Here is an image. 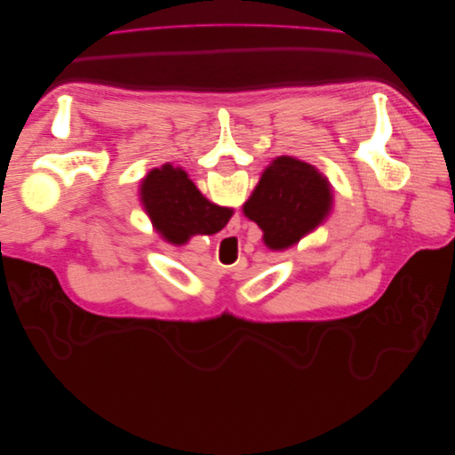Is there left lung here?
<instances>
[{
    "mask_svg": "<svg viewBox=\"0 0 455 455\" xmlns=\"http://www.w3.org/2000/svg\"><path fill=\"white\" fill-rule=\"evenodd\" d=\"M332 209L330 182L313 164L281 156L261 174L244 216L264 231L271 251H284L321 226Z\"/></svg>",
    "mask_w": 455,
    "mask_h": 455,
    "instance_id": "8db88e82",
    "label": "left lung"
}]
</instances>
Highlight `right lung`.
Here are the masks:
<instances>
[{
  "label": "right lung",
  "instance_id": "right-lung-1",
  "mask_svg": "<svg viewBox=\"0 0 455 455\" xmlns=\"http://www.w3.org/2000/svg\"><path fill=\"white\" fill-rule=\"evenodd\" d=\"M140 199L151 224L172 244H184L194 235H212L228 224V211L206 201L188 174L169 163L149 171Z\"/></svg>",
  "mask_w": 455,
  "mask_h": 455
}]
</instances>
